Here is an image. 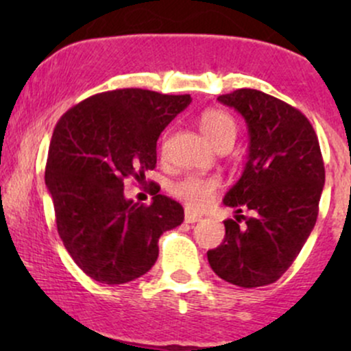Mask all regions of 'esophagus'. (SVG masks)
<instances>
[{"instance_id":"esophagus-1","label":"esophagus","mask_w":351,"mask_h":351,"mask_svg":"<svg viewBox=\"0 0 351 351\" xmlns=\"http://www.w3.org/2000/svg\"><path fill=\"white\" fill-rule=\"evenodd\" d=\"M198 221H201L199 215H195V213H189V211L184 213V223L191 224V223H198Z\"/></svg>"}]
</instances>
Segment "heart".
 <instances>
[{"label": "heart", "instance_id": "b5f03b06", "mask_svg": "<svg viewBox=\"0 0 351 351\" xmlns=\"http://www.w3.org/2000/svg\"><path fill=\"white\" fill-rule=\"evenodd\" d=\"M199 128L213 147L223 142L234 143L237 135V125L228 112L219 108H208L199 117ZM219 181L209 176H188L171 188V195L193 211H201L208 208L215 198Z\"/></svg>", "mask_w": 351, "mask_h": 351}]
</instances>
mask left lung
Returning <instances> with one entry per match:
<instances>
[{"mask_svg": "<svg viewBox=\"0 0 351 351\" xmlns=\"http://www.w3.org/2000/svg\"><path fill=\"white\" fill-rule=\"evenodd\" d=\"M217 100L243 115L249 153L223 199L236 216L224 221L226 236L208 263L229 284L263 287L291 267L315 226L325 184L320 145L307 117L272 95L239 88Z\"/></svg>", "mask_w": 351, "mask_h": 351, "instance_id": "obj_1", "label": "left lung"}]
</instances>
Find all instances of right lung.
Instances as JSON below:
<instances>
[{"mask_svg":"<svg viewBox=\"0 0 351 351\" xmlns=\"http://www.w3.org/2000/svg\"><path fill=\"white\" fill-rule=\"evenodd\" d=\"M189 95L119 88L92 95L62 115L52 134L46 186L64 247L90 279H138L158 259V239L180 226V203L153 193L150 206L127 199L123 180L156 167V142Z\"/></svg>","mask_w":351,"mask_h":351,"instance_id":"add662e5","label":"right lung"}]
</instances>
